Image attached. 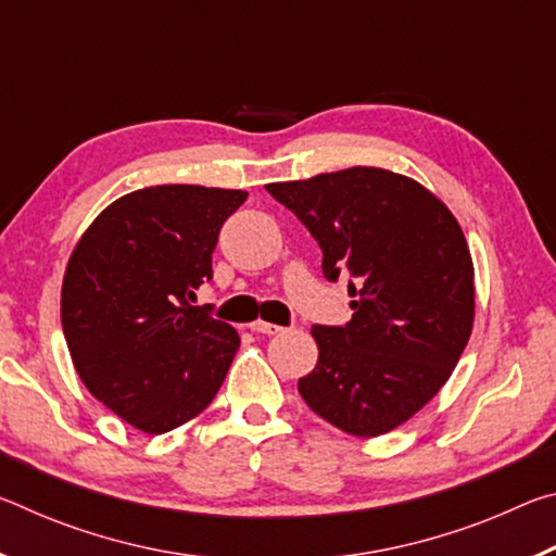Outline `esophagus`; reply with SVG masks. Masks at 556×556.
Here are the masks:
<instances>
[{
  "label": "esophagus",
  "instance_id": "esophagus-1",
  "mask_svg": "<svg viewBox=\"0 0 556 556\" xmlns=\"http://www.w3.org/2000/svg\"><path fill=\"white\" fill-rule=\"evenodd\" d=\"M250 328H252V331H255V333H265V336H275V333H279V331H285V328H281V326L267 324V321H252Z\"/></svg>",
  "mask_w": 556,
  "mask_h": 556
}]
</instances>
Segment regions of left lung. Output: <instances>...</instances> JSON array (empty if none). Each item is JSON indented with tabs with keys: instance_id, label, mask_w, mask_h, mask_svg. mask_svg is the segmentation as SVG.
I'll list each match as a JSON object with an SVG mask.
<instances>
[{
	"instance_id": "8db88e82",
	"label": "left lung",
	"mask_w": 556,
	"mask_h": 556,
	"mask_svg": "<svg viewBox=\"0 0 556 556\" xmlns=\"http://www.w3.org/2000/svg\"><path fill=\"white\" fill-rule=\"evenodd\" d=\"M351 277L353 318L314 326L304 402L345 434L382 437L412 419L454 372L473 331V260L454 213L429 188L378 166L267 184Z\"/></svg>"
}]
</instances>
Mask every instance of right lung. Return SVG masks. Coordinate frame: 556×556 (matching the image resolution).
<instances>
[{
	"label": "right lung",
	"mask_w": 556,
	"mask_h": 556,
	"mask_svg": "<svg viewBox=\"0 0 556 556\" xmlns=\"http://www.w3.org/2000/svg\"><path fill=\"white\" fill-rule=\"evenodd\" d=\"M244 199L232 188H139L110 203L71 252L61 324L75 372L144 434L199 417L238 353V331L191 301Z\"/></svg>",
	"instance_id": "obj_1"
}]
</instances>
